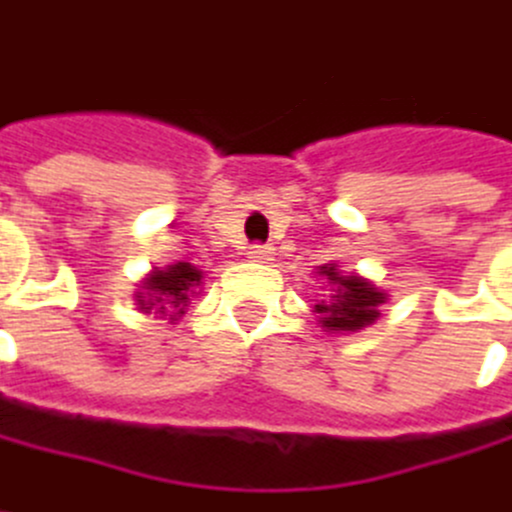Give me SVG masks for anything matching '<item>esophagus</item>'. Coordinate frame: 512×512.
Masks as SVG:
<instances>
[{
  "label": "esophagus",
  "mask_w": 512,
  "mask_h": 512,
  "mask_svg": "<svg viewBox=\"0 0 512 512\" xmlns=\"http://www.w3.org/2000/svg\"><path fill=\"white\" fill-rule=\"evenodd\" d=\"M268 256H271V247L268 244H250L247 247V259L250 262H265Z\"/></svg>",
  "instance_id": "esophagus-1"
}]
</instances>
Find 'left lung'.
<instances>
[{
  "label": "left lung",
  "mask_w": 512,
  "mask_h": 512,
  "mask_svg": "<svg viewBox=\"0 0 512 512\" xmlns=\"http://www.w3.org/2000/svg\"><path fill=\"white\" fill-rule=\"evenodd\" d=\"M321 274L339 286L330 303L315 306L324 327H330V330H359V327L371 324L380 315L377 306L383 303V294L377 288H371L359 277H342L336 268H321Z\"/></svg>",
  "instance_id": "1"
}]
</instances>
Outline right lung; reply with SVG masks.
<instances>
[{
	"label": "right lung",
	"instance_id": "right-lung-1",
	"mask_svg": "<svg viewBox=\"0 0 512 512\" xmlns=\"http://www.w3.org/2000/svg\"><path fill=\"white\" fill-rule=\"evenodd\" d=\"M200 283V271L188 262L170 265L164 271H156L144 288L150 294V300H141L144 309H156V315H182L188 306V291L191 286ZM141 297V294H138Z\"/></svg>",
	"mask_w": 512,
	"mask_h": 512
}]
</instances>
